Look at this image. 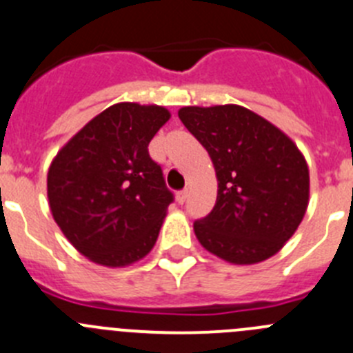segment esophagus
Here are the masks:
<instances>
[{"mask_svg": "<svg viewBox=\"0 0 353 353\" xmlns=\"http://www.w3.org/2000/svg\"><path fill=\"white\" fill-rule=\"evenodd\" d=\"M186 198H188V190H183V191H179V193H177V201H179L181 205L186 201Z\"/></svg>", "mask_w": 353, "mask_h": 353, "instance_id": "obj_1", "label": "esophagus"}]
</instances>
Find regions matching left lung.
I'll return each instance as SVG.
<instances>
[{"instance_id": "8db88e82", "label": "left lung", "mask_w": 353, "mask_h": 353, "mask_svg": "<svg viewBox=\"0 0 353 353\" xmlns=\"http://www.w3.org/2000/svg\"><path fill=\"white\" fill-rule=\"evenodd\" d=\"M177 115L208 152L217 176L214 208L193 224L200 245L234 265L276 255L309 205V165L299 146L239 105L183 107Z\"/></svg>"}]
</instances>
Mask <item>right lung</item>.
<instances>
[{
    "instance_id": "1",
    "label": "right lung",
    "mask_w": 353,
    "mask_h": 353,
    "mask_svg": "<svg viewBox=\"0 0 353 353\" xmlns=\"http://www.w3.org/2000/svg\"><path fill=\"white\" fill-rule=\"evenodd\" d=\"M169 119L159 105L115 103L72 136L51 162V214L91 262L125 268L155 246L172 193L148 145Z\"/></svg>"
}]
</instances>
